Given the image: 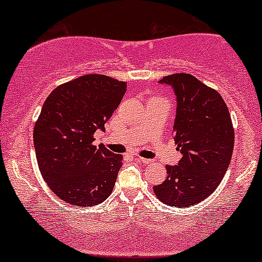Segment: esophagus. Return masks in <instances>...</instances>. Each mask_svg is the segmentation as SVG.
Here are the masks:
<instances>
[{
	"label": "esophagus",
	"instance_id": "1",
	"mask_svg": "<svg viewBox=\"0 0 262 262\" xmlns=\"http://www.w3.org/2000/svg\"><path fill=\"white\" fill-rule=\"evenodd\" d=\"M137 160L140 163H143V165H149V163H151V160H146L144 159V157H137Z\"/></svg>",
	"mask_w": 262,
	"mask_h": 262
}]
</instances>
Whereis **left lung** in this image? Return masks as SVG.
<instances>
[{"mask_svg": "<svg viewBox=\"0 0 262 262\" xmlns=\"http://www.w3.org/2000/svg\"><path fill=\"white\" fill-rule=\"evenodd\" d=\"M160 83L171 85L177 96L173 135L183 156L178 165L166 166L167 178L154 193L168 206H194L215 191L231 162V115L222 96L194 75L171 74Z\"/></svg>", "mask_w": 262, "mask_h": 262, "instance_id": "1", "label": "left lung"}]
</instances>
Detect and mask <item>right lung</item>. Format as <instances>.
Masks as SVG:
<instances>
[{
    "instance_id": "obj_1",
    "label": "right lung",
    "mask_w": 262,
    "mask_h": 262,
    "mask_svg": "<svg viewBox=\"0 0 262 262\" xmlns=\"http://www.w3.org/2000/svg\"><path fill=\"white\" fill-rule=\"evenodd\" d=\"M127 83L86 74L61 84L43 102L34 127L42 178L57 198L73 206L99 205L115 187L123 156L94 145L97 129L116 111Z\"/></svg>"
}]
</instances>
